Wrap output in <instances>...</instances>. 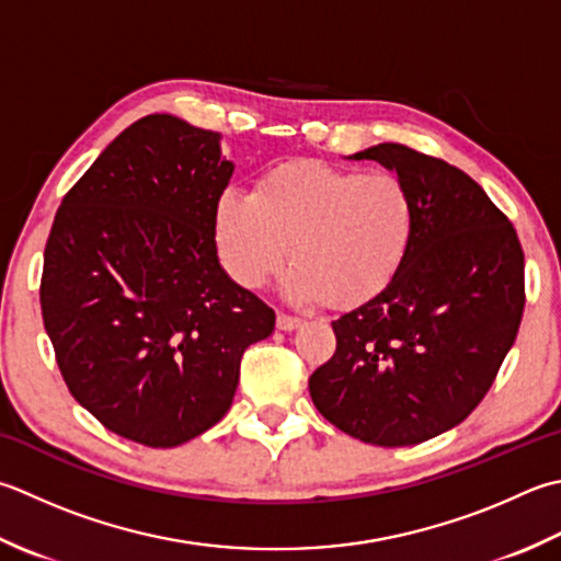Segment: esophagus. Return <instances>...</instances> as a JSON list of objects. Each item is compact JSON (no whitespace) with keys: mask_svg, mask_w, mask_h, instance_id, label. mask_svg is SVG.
Returning a JSON list of instances; mask_svg holds the SVG:
<instances>
[{"mask_svg":"<svg viewBox=\"0 0 561 561\" xmlns=\"http://www.w3.org/2000/svg\"><path fill=\"white\" fill-rule=\"evenodd\" d=\"M299 323H301V318L289 316V313H284V311L277 313V328H279V331H294V328H299Z\"/></svg>","mask_w":561,"mask_h":561,"instance_id":"esophagus-1","label":"esophagus"}]
</instances>
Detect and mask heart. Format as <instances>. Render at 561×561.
Wrapping results in <instances>:
<instances>
[{
    "label": "heart",
    "instance_id": "obj_1",
    "mask_svg": "<svg viewBox=\"0 0 561 561\" xmlns=\"http://www.w3.org/2000/svg\"><path fill=\"white\" fill-rule=\"evenodd\" d=\"M218 250L243 287H262L289 255L296 304L357 306L397 277L415 233V206L397 174L299 160L270 170L252 194L218 204Z\"/></svg>",
    "mask_w": 561,
    "mask_h": 561
}]
</instances>
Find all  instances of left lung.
<instances>
[{
	"label": "left lung",
	"instance_id": "8db88e82",
	"mask_svg": "<svg viewBox=\"0 0 561 561\" xmlns=\"http://www.w3.org/2000/svg\"><path fill=\"white\" fill-rule=\"evenodd\" d=\"M355 158L397 170L415 233L397 277L333 321L335 353L309 391L350 437L419 445L462 423L491 389L520 328L525 255L508 216L455 164L399 142Z\"/></svg>",
	"mask_w": 561,
	"mask_h": 561
}]
</instances>
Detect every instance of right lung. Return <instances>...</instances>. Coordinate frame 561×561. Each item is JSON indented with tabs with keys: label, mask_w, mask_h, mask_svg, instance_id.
<instances>
[{
	"label": "right lung",
	"mask_w": 561,
	"mask_h": 561,
	"mask_svg": "<svg viewBox=\"0 0 561 561\" xmlns=\"http://www.w3.org/2000/svg\"><path fill=\"white\" fill-rule=\"evenodd\" d=\"M218 134L150 114L108 142L55 214L43 325L75 401L108 431L178 447L224 419L274 311L218 265L233 174Z\"/></svg>",
	"instance_id": "add662e5"
}]
</instances>
